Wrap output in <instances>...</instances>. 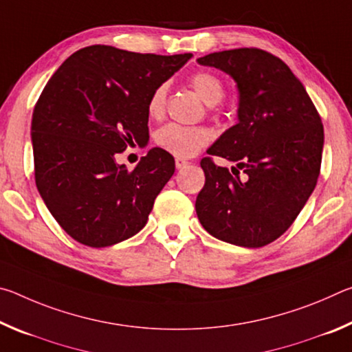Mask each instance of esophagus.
I'll use <instances>...</instances> for the list:
<instances>
[{"mask_svg": "<svg viewBox=\"0 0 352 352\" xmlns=\"http://www.w3.org/2000/svg\"><path fill=\"white\" fill-rule=\"evenodd\" d=\"M189 163L186 162V160H182V158H177L175 160V168L177 169H183V168H186Z\"/></svg>", "mask_w": 352, "mask_h": 352, "instance_id": "obj_1", "label": "esophagus"}]
</instances>
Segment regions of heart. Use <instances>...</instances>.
I'll return each mask as SVG.
<instances>
[{
    "label": "heart",
    "instance_id": "obj_1",
    "mask_svg": "<svg viewBox=\"0 0 352 352\" xmlns=\"http://www.w3.org/2000/svg\"><path fill=\"white\" fill-rule=\"evenodd\" d=\"M190 87L208 105H216L223 99L225 83L211 71H195L189 77ZM168 83H160L147 99V115L160 119L168 105ZM210 142V132L204 127H186L180 124H166L155 132V144L178 158H190L197 155Z\"/></svg>",
    "mask_w": 352,
    "mask_h": 352
}]
</instances>
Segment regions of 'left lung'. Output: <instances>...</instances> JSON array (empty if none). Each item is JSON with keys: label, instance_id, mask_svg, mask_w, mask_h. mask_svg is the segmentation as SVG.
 Instances as JSON below:
<instances>
[{"label": "left lung", "instance_id": "obj_1", "mask_svg": "<svg viewBox=\"0 0 352 352\" xmlns=\"http://www.w3.org/2000/svg\"><path fill=\"white\" fill-rule=\"evenodd\" d=\"M225 71L239 88V122L201 158L205 186L195 200L204 228L217 239L258 248L289 230L317 184L324 132L305 85L281 58L258 47L199 58ZM212 156L236 161L245 179ZM235 175V174H234Z\"/></svg>", "mask_w": 352, "mask_h": 352}]
</instances>
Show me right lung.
<instances>
[{"mask_svg":"<svg viewBox=\"0 0 352 352\" xmlns=\"http://www.w3.org/2000/svg\"><path fill=\"white\" fill-rule=\"evenodd\" d=\"M192 54L82 47L47 80L32 113L35 184L57 223L87 247L135 236L175 172L153 147L133 170L116 157L148 141L147 99Z\"/></svg>","mask_w":352,"mask_h":352,"instance_id":"right-lung-1","label":"right lung"}]
</instances>
